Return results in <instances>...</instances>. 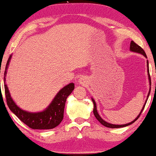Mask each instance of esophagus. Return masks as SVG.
<instances>
[{"label":"esophagus","instance_id":"esophagus-1","mask_svg":"<svg viewBox=\"0 0 156 156\" xmlns=\"http://www.w3.org/2000/svg\"><path fill=\"white\" fill-rule=\"evenodd\" d=\"M83 81H84V79H83V78H80V80H79V82L81 83H83Z\"/></svg>","mask_w":156,"mask_h":156}]
</instances>
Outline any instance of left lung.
Wrapping results in <instances>:
<instances>
[{
    "label": "left lung",
    "mask_w": 156,
    "mask_h": 156,
    "mask_svg": "<svg viewBox=\"0 0 156 156\" xmlns=\"http://www.w3.org/2000/svg\"><path fill=\"white\" fill-rule=\"evenodd\" d=\"M130 51H133V52H136V53H139V54H143V55L146 57V58H147V56L146 53H145L144 50L142 49V48L140 47V46H139L138 44H136L134 41H131V44H130ZM147 67H148V79H149V83H150V85H151V76H150V74H149V69H148V61H147ZM150 93H151V89L149 90V92H148V96H147V99L146 100V102H145V104L144 105L143 108H142L141 112H140V114L139 115V116L136 118V119L133 120V121H132L130 123H128V124H122V125H117V124H109V123L105 122V120H103L102 118H101L100 116L99 115V114H98V111H97V106H96V103L95 102V100H93V98H92V101H93V105H94V108H93V113H94V115H95V117H96V119H97L98 121H99L101 124H102V125H104L106 127H109V128H122V127H124V126H129V125H130L131 124H133V122L136 121V120L139 119V117H140V115H141V114L142 112H143L144 107H145V105H146V102L147 100H148V96L149 95H150Z\"/></svg>",
    "instance_id": "obj_1"
}]
</instances>
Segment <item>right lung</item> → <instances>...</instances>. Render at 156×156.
I'll use <instances>...</instances> for the list:
<instances>
[{
	"mask_svg": "<svg viewBox=\"0 0 156 156\" xmlns=\"http://www.w3.org/2000/svg\"><path fill=\"white\" fill-rule=\"evenodd\" d=\"M11 57L12 56L10 55L8 58L6 63L5 71L4 73V87L6 102L9 109L30 128L33 129H51L55 128L63 120L66 101L68 96L73 92L75 87L74 83H69L59 90L51 104L47 108H46L45 110L39 112H29L23 110L12 99L8 87L5 84V76Z\"/></svg>",
	"mask_w": 156,
	"mask_h": 156,
	"instance_id": "right-lung-1",
	"label": "right lung"
}]
</instances>
